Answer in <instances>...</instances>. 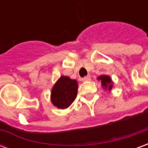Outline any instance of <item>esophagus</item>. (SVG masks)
I'll return each mask as SVG.
<instances>
[{
	"instance_id": "34e87169",
	"label": "esophagus",
	"mask_w": 148,
	"mask_h": 148,
	"mask_svg": "<svg viewBox=\"0 0 148 148\" xmlns=\"http://www.w3.org/2000/svg\"><path fill=\"white\" fill-rule=\"evenodd\" d=\"M90 80H91L90 76H86V77H84L82 78V82H89V81Z\"/></svg>"
}]
</instances>
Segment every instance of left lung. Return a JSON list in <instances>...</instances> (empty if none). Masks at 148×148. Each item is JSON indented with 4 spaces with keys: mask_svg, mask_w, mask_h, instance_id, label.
I'll return each mask as SVG.
<instances>
[{
    "mask_svg": "<svg viewBox=\"0 0 148 148\" xmlns=\"http://www.w3.org/2000/svg\"><path fill=\"white\" fill-rule=\"evenodd\" d=\"M99 80L101 81V84H102L103 86L106 87V89L108 87L109 90H110L112 87V80L111 78L107 76V75H101L98 77Z\"/></svg>",
    "mask_w": 148,
    "mask_h": 148,
    "instance_id": "1",
    "label": "left lung"
}]
</instances>
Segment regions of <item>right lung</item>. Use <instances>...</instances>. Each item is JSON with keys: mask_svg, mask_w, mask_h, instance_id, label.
Returning a JSON list of instances; mask_svg holds the SVG:
<instances>
[{"mask_svg": "<svg viewBox=\"0 0 148 148\" xmlns=\"http://www.w3.org/2000/svg\"><path fill=\"white\" fill-rule=\"evenodd\" d=\"M77 82L67 76H62L51 91V101L58 109H66L76 98Z\"/></svg>", "mask_w": 148, "mask_h": 148, "instance_id": "obj_1", "label": "right lung"}]
</instances>
